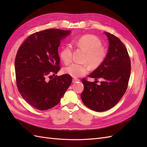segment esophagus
Listing matches in <instances>:
<instances>
[{
    "label": "esophagus",
    "instance_id": "esophagus-1",
    "mask_svg": "<svg viewBox=\"0 0 147 147\" xmlns=\"http://www.w3.org/2000/svg\"><path fill=\"white\" fill-rule=\"evenodd\" d=\"M80 80L79 79H77V78H74L72 79V82L74 83V82H79Z\"/></svg>",
    "mask_w": 147,
    "mask_h": 147
}]
</instances>
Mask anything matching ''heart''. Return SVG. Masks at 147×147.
Listing matches in <instances>:
<instances>
[{"instance_id": "1", "label": "heart", "mask_w": 147, "mask_h": 147, "mask_svg": "<svg viewBox=\"0 0 147 147\" xmlns=\"http://www.w3.org/2000/svg\"><path fill=\"white\" fill-rule=\"evenodd\" d=\"M78 47L86 51L84 62L88 63L92 68L96 69L99 67L105 61L107 51L102 46L100 40L94 35L86 34L80 37L75 42ZM61 59L65 64H70L72 61V48L67 45L61 51ZM90 67L87 64H80L74 63L64 69V72L73 77H80L88 72Z\"/></svg>"}]
</instances>
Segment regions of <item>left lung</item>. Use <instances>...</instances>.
Segmentation results:
<instances>
[{
  "instance_id": "8db88e82",
  "label": "left lung",
  "mask_w": 147,
  "mask_h": 147,
  "mask_svg": "<svg viewBox=\"0 0 147 147\" xmlns=\"http://www.w3.org/2000/svg\"><path fill=\"white\" fill-rule=\"evenodd\" d=\"M105 34L109 41L107 55L103 63L89 75L102 81L98 85L85 78L82 80L84 86L82 100L96 112L110 109L118 103L126 91L131 74V60L126 48L114 35Z\"/></svg>"
}]
</instances>
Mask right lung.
<instances>
[{"label": "right lung", "instance_id": "1", "mask_svg": "<svg viewBox=\"0 0 147 147\" xmlns=\"http://www.w3.org/2000/svg\"><path fill=\"white\" fill-rule=\"evenodd\" d=\"M70 33L59 29L39 31L29 35L18 50L15 61L18 90L28 103L39 110L58 104L72 83L70 75H55L61 69L58 47Z\"/></svg>", "mask_w": 147, "mask_h": 147}]
</instances>
